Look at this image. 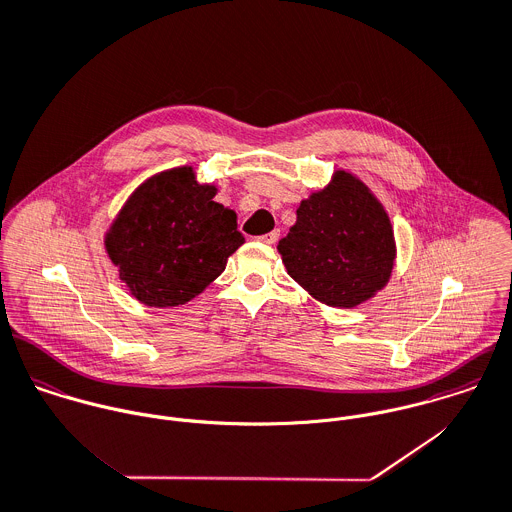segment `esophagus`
I'll return each mask as SVG.
<instances>
[{"instance_id":"esophagus-1","label":"esophagus","mask_w":512,"mask_h":512,"mask_svg":"<svg viewBox=\"0 0 512 512\" xmlns=\"http://www.w3.org/2000/svg\"><path fill=\"white\" fill-rule=\"evenodd\" d=\"M278 238H280V232H278V230L268 232V234H264V236H258V240L264 242V244H274Z\"/></svg>"}]
</instances>
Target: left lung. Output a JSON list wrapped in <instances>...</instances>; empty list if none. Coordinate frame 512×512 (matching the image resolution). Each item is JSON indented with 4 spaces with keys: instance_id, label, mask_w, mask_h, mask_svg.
I'll return each instance as SVG.
<instances>
[{
    "instance_id": "1",
    "label": "left lung",
    "mask_w": 512,
    "mask_h": 512,
    "mask_svg": "<svg viewBox=\"0 0 512 512\" xmlns=\"http://www.w3.org/2000/svg\"><path fill=\"white\" fill-rule=\"evenodd\" d=\"M288 274L318 302L355 308L383 290L395 266L389 214L355 174L336 171L304 198L278 242Z\"/></svg>"
}]
</instances>
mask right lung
I'll list each match as a JSON object with an SVG mask.
<instances>
[{"label": "right lung", "instance_id": "right-lung-1", "mask_svg": "<svg viewBox=\"0 0 512 512\" xmlns=\"http://www.w3.org/2000/svg\"><path fill=\"white\" fill-rule=\"evenodd\" d=\"M216 192L192 167H176L153 174L127 198L105 250L135 300L182 306L224 272L244 236L236 212L212 200Z\"/></svg>", "mask_w": 512, "mask_h": 512}]
</instances>
